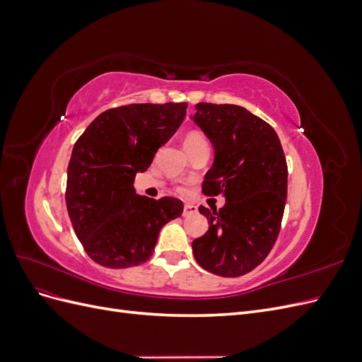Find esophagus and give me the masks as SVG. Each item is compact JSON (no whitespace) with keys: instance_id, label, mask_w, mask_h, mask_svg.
<instances>
[{"instance_id":"34e87169","label":"esophagus","mask_w":362,"mask_h":362,"mask_svg":"<svg viewBox=\"0 0 362 362\" xmlns=\"http://www.w3.org/2000/svg\"><path fill=\"white\" fill-rule=\"evenodd\" d=\"M196 213H198V206H196V205H193V204H185L184 205V210H182L184 217H190Z\"/></svg>"}]
</instances>
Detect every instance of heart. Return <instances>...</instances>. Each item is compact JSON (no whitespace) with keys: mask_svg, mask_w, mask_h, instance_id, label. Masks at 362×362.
<instances>
[{"mask_svg":"<svg viewBox=\"0 0 362 362\" xmlns=\"http://www.w3.org/2000/svg\"><path fill=\"white\" fill-rule=\"evenodd\" d=\"M201 146H206L208 148V141L206 137L199 133V131H190L184 136V148L185 151H190L194 148H201Z\"/></svg>","mask_w":362,"mask_h":362,"instance_id":"obj_1","label":"heart"}]
</instances>
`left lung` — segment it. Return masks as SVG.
<instances>
[{"label":"left lung","instance_id":"left-lung-1","mask_svg":"<svg viewBox=\"0 0 362 362\" xmlns=\"http://www.w3.org/2000/svg\"><path fill=\"white\" fill-rule=\"evenodd\" d=\"M214 149L202 192L225 205L199 213L208 231L192 243L194 259L218 276L254 270L275 245L287 201L288 169L276 131L245 107L196 104L192 116Z\"/></svg>","mask_w":362,"mask_h":362}]
</instances>
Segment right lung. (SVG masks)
<instances>
[{
    "label": "right lung",
    "instance_id": "right-lung-1",
    "mask_svg": "<svg viewBox=\"0 0 362 362\" xmlns=\"http://www.w3.org/2000/svg\"><path fill=\"white\" fill-rule=\"evenodd\" d=\"M185 108V103L110 108L74 145L66 206L76 237L98 264L125 269L148 261L160 229L181 216L180 199L140 196L134 178L177 133Z\"/></svg>",
    "mask_w": 362,
    "mask_h": 362
}]
</instances>
